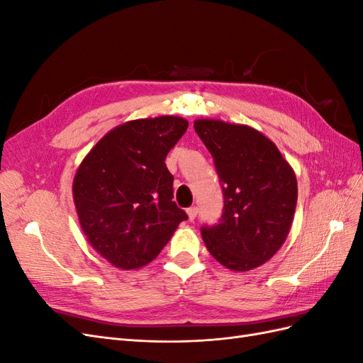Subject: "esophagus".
<instances>
[{
	"label": "esophagus",
	"instance_id": "esophagus-1",
	"mask_svg": "<svg viewBox=\"0 0 363 363\" xmlns=\"http://www.w3.org/2000/svg\"><path fill=\"white\" fill-rule=\"evenodd\" d=\"M186 212H188V216H189V221H194V219H195V216H196V213H199V208H196V207L194 206V207H189V208H188V211H186Z\"/></svg>",
	"mask_w": 363,
	"mask_h": 363
}]
</instances>
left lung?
I'll list each match as a JSON object with an SVG mask.
<instances>
[{
    "instance_id": "1",
    "label": "left lung",
    "mask_w": 363,
    "mask_h": 363,
    "mask_svg": "<svg viewBox=\"0 0 363 363\" xmlns=\"http://www.w3.org/2000/svg\"><path fill=\"white\" fill-rule=\"evenodd\" d=\"M194 128L211 151L224 195L221 219L201 227L204 244L228 269L257 268L291 230L298 196L295 174L255 128L218 119H196Z\"/></svg>"
}]
</instances>
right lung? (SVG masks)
<instances>
[{
	"label": "right lung",
	"mask_w": 363,
	"mask_h": 363,
	"mask_svg": "<svg viewBox=\"0 0 363 363\" xmlns=\"http://www.w3.org/2000/svg\"><path fill=\"white\" fill-rule=\"evenodd\" d=\"M179 116L135 119L96 142L75 172L74 203L95 251L121 269L157 257L188 219L172 201L164 159L188 128Z\"/></svg>",
	"instance_id": "1"
}]
</instances>
